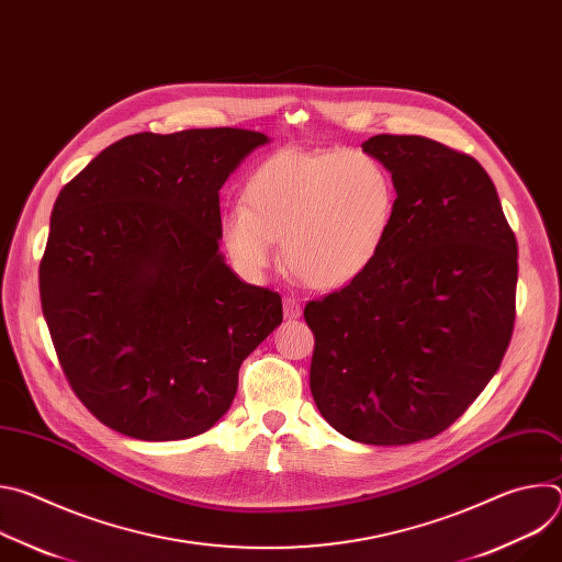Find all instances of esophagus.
I'll return each mask as SVG.
<instances>
[{
  "label": "esophagus",
  "mask_w": 562,
  "mask_h": 562,
  "mask_svg": "<svg viewBox=\"0 0 562 562\" xmlns=\"http://www.w3.org/2000/svg\"><path fill=\"white\" fill-rule=\"evenodd\" d=\"M282 304H284V317H286V319H295V317L302 315V304H300L295 297L286 295V297L282 300Z\"/></svg>",
  "instance_id": "1"
}]
</instances>
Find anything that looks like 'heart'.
I'll return each mask as SVG.
<instances>
[{"mask_svg": "<svg viewBox=\"0 0 562 562\" xmlns=\"http://www.w3.org/2000/svg\"><path fill=\"white\" fill-rule=\"evenodd\" d=\"M393 176L364 150L282 148L260 162L245 204L220 215V243L247 280H262L276 262V239L289 271L313 289H340L380 256L393 226Z\"/></svg>", "mask_w": 562, "mask_h": 562, "instance_id": "b5f03b06", "label": "heart"}]
</instances>
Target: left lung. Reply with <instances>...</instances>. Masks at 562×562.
I'll list each match as a JSON object with an SVG mask.
<instances>
[{
    "label": "left lung",
    "mask_w": 562,
    "mask_h": 562,
    "mask_svg": "<svg viewBox=\"0 0 562 562\" xmlns=\"http://www.w3.org/2000/svg\"><path fill=\"white\" fill-rule=\"evenodd\" d=\"M389 169L395 217L375 262L311 300V393L364 445H412L453 425L498 371L516 319L518 245L496 187L467 153L420 135L362 144Z\"/></svg>",
    "instance_id": "8db88e82"
}]
</instances>
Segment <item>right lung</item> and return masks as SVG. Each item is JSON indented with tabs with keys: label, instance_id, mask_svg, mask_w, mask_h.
Returning <instances> with one entry per match:
<instances>
[{
	"label": "right lung",
	"instance_id": "1",
	"mask_svg": "<svg viewBox=\"0 0 562 562\" xmlns=\"http://www.w3.org/2000/svg\"><path fill=\"white\" fill-rule=\"evenodd\" d=\"M269 137L245 128L135 133L57 195L40 295L64 375L117 434L209 431L245 358L282 323L276 291L220 254V189Z\"/></svg>",
	"mask_w": 562,
	"mask_h": 562
}]
</instances>
